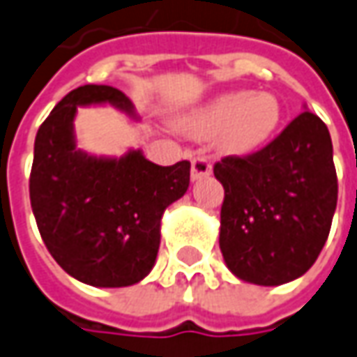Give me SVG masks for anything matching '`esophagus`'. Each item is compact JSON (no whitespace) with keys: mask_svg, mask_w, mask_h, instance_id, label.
<instances>
[{"mask_svg":"<svg viewBox=\"0 0 357 357\" xmlns=\"http://www.w3.org/2000/svg\"><path fill=\"white\" fill-rule=\"evenodd\" d=\"M210 174H212V165H210L206 157H195L192 159V171H190L192 181H202Z\"/></svg>","mask_w":357,"mask_h":357,"instance_id":"esophagus-1","label":"esophagus"}]
</instances>
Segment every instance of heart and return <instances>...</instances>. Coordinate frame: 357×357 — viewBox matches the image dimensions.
Listing matches in <instances>:
<instances>
[{
    "instance_id": "1",
    "label": "heart",
    "mask_w": 357,
    "mask_h": 357,
    "mask_svg": "<svg viewBox=\"0 0 357 357\" xmlns=\"http://www.w3.org/2000/svg\"><path fill=\"white\" fill-rule=\"evenodd\" d=\"M283 121V106L269 92H226L178 119V129L196 139H214L224 155L245 157L273 139Z\"/></svg>"
}]
</instances>
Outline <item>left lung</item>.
<instances>
[{
    "instance_id": "8db88e82",
    "label": "left lung",
    "mask_w": 357,
    "mask_h": 357,
    "mask_svg": "<svg viewBox=\"0 0 357 357\" xmlns=\"http://www.w3.org/2000/svg\"><path fill=\"white\" fill-rule=\"evenodd\" d=\"M214 176L224 186L220 250L229 271L263 287L307 273L338 202L324 121L307 109L261 151L216 162Z\"/></svg>"
}]
</instances>
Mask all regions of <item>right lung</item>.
<instances>
[{
  "instance_id": "right-lung-1",
  "label": "right lung",
  "mask_w": 357,
  "mask_h": 357,
  "mask_svg": "<svg viewBox=\"0 0 357 357\" xmlns=\"http://www.w3.org/2000/svg\"><path fill=\"white\" fill-rule=\"evenodd\" d=\"M135 107L112 86L86 84L66 94L35 137L31 208L47 250L66 273L92 287H129L145 279L161 243L162 212L188 190L190 162L161 167L139 149L96 157L76 147L80 106Z\"/></svg>"
}]
</instances>
